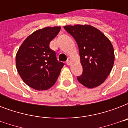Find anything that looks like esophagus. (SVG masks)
<instances>
[{"instance_id":"obj_1","label":"esophagus","mask_w":128,"mask_h":128,"mask_svg":"<svg viewBox=\"0 0 128 128\" xmlns=\"http://www.w3.org/2000/svg\"><path fill=\"white\" fill-rule=\"evenodd\" d=\"M71 62H72V59L70 58H68V60H67V61H66V64H67V65H70V64H71Z\"/></svg>"}]
</instances>
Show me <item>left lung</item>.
Wrapping results in <instances>:
<instances>
[{
	"label": "left lung",
	"mask_w": 128,
	"mask_h": 128,
	"mask_svg": "<svg viewBox=\"0 0 128 128\" xmlns=\"http://www.w3.org/2000/svg\"><path fill=\"white\" fill-rule=\"evenodd\" d=\"M78 44L83 72L78 82L88 88L102 84L113 68L114 51L111 42L98 29L90 25L64 26Z\"/></svg>",
	"instance_id": "obj_1"
}]
</instances>
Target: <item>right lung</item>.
Wrapping results in <instances>:
<instances>
[{
    "label": "right lung",
    "instance_id": "1",
    "mask_svg": "<svg viewBox=\"0 0 128 128\" xmlns=\"http://www.w3.org/2000/svg\"><path fill=\"white\" fill-rule=\"evenodd\" d=\"M60 26L39 29L27 37L16 55V66L24 83L36 90H46L56 83L64 63L58 62L49 44Z\"/></svg>",
    "mask_w": 128,
    "mask_h": 128
}]
</instances>
